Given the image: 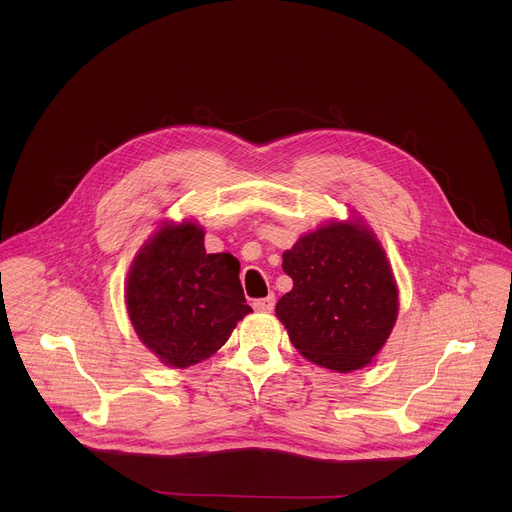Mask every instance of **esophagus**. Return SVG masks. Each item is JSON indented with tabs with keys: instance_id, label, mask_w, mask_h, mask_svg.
Masks as SVG:
<instances>
[{
	"instance_id": "obj_1",
	"label": "esophagus",
	"mask_w": 512,
	"mask_h": 512,
	"mask_svg": "<svg viewBox=\"0 0 512 512\" xmlns=\"http://www.w3.org/2000/svg\"><path fill=\"white\" fill-rule=\"evenodd\" d=\"M273 306H275V296H267V298H261V300L253 302V308L257 312H271Z\"/></svg>"
}]
</instances>
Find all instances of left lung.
I'll list each match as a JSON object with an SVG mask.
<instances>
[{
	"label": "left lung",
	"instance_id": "8db88e82",
	"mask_svg": "<svg viewBox=\"0 0 512 512\" xmlns=\"http://www.w3.org/2000/svg\"><path fill=\"white\" fill-rule=\"evenodd\" d=\"M294 287L275 314L302 356L336 373L367 367L399 312L397 283L375 233L328 223L283 253Z\"/></svg>",
	"mask_w": 512,
	"mask_h": 512
}]
</instances>
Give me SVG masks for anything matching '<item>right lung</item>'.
<instances>
[{
    "instance_id": "obj_1",
    "label": "right lung",
    "mask_w": 512,
    "mask_h": 512,
    "mask_svg": "<svg viewBox=\"0 0 512 512\" xmlns=\"http://www.w3.org/2000/svg\"><path fill=\"white\" fill-rule=\"evenodd\" d=\"M239 269L231 253H206L200 225L164 223L127 273L125 302L139 340L174 369L214 354L253 312Z\"/></svg>"
}]
</instances>
